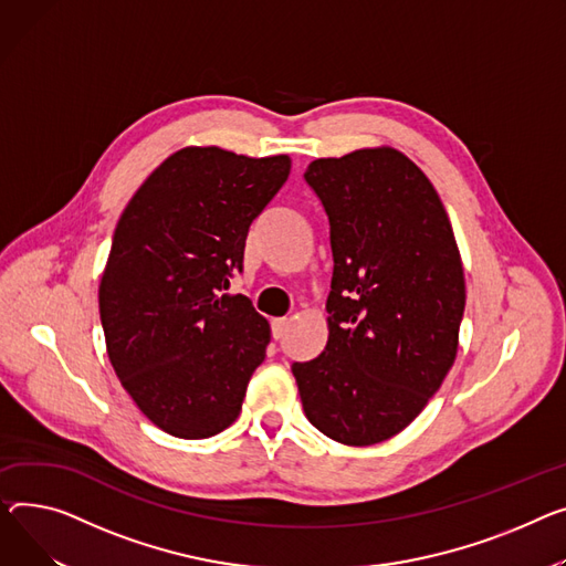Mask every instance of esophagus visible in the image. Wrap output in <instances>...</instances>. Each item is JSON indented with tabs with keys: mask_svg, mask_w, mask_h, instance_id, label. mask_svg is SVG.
I'll return each mask as SVG.
<instances>
[{
	"mask_svg": "<svg viewBox=\"0 0 566 566\" xmlns=\"http://www.w3.org/2000/svg\"><path fill=\"white\" fill-rule=\"evenodd\" d=\"M289 327V318H273L271 323V329H273V338H282L284 332Z\"/></svg>",
	"mask_w": 566,
	"mask_h": 566,
	"instance_id": "obj_1",
	"label": "esophagus"
}]
</instances>
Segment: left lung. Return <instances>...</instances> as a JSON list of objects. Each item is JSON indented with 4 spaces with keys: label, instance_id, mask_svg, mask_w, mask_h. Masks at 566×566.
<instances>
[{
    "label": "left lung",
    "instance_id": "obj_1",
    "mask_svg": "<svg viewBox=\"0 0 566 566\" xmlns=\"http://www.w3.org/2000/svg\"><path fill=\"white\" fill-rule=\"evenodd\" d=\"M329 218L327 344L293 375L325 437L373 446L437 394L460 346L467 284L453 224L426 172L380 145L305 172Z\"/></svg>",
    "mask_w": 566,
    "mask_h": 566
}]
</instances>
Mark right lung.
Here are the masks:
<instances>
[{"label":"right lung","mask_w":566,"mask_h":566,"mask_svg":"<svg viewBox=\"0 0 566 566\" xmlns=\"http://www.w3.org/2000/svg\"><path fill=\"white\" fill-rule=\"evenodd\" d=\"M291 172L216 145L177 149L125 207L99 282L106 353L123 389L164 432L207 439L241 413L271 325L230 286L250 222Z\"/></svg>","instance_id":"add662e5"}]
</instances>
